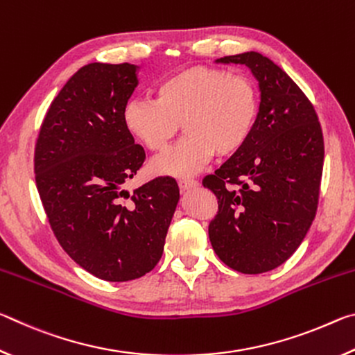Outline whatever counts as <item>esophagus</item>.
I'll use <instances>...</instances> for the list:
<instances>
[{"instance_id":"1","label":"esophagus","mask_w":355,"mask_h":355,"mask_svg":"<svg viewBox=\"0 0 355 355\" xmlns=\"http://www.w3.org/2000/svg\"><path fill=\"white\" fill-rule=\"evenodd\" d=\"M199 184L196 182V180H191V178H183V180H180L178 182V186H180V189L182 191H188V189H192V188H196V186Z\"/></svg>"}]
</instances>
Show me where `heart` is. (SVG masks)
Wrapping results in <instances>:
<instances>
[{
  "instance_id": "b5f03b06",
  "label": "heart",
  "mask_w": 355,
  "mask_h": 355,
  "mask_svg": "<svg viewBox=\"0 0 355 355\" xmlns=\"http://www.w3.org/2000/svg\"><path fill=\"white\" fill-rule=\"evenodd\" d=\"M258 110L260 92L250 76L191 65L156 84L155 100H130L123 125L150 152H161L182 122L186 136L155 158L152 169L186 177L203 169L216 153H238L255 128Z\"/></svg>"
}]
</instances>
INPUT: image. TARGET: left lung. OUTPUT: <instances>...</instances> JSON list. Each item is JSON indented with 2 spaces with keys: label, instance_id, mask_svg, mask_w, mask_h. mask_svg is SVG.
<instances>
[{
  "label": "left lung",
  "instance_id": "1",
  "mask_svg": "<svg viewBox=\"0 0 355 355\" xmlns=\"http://www.w3.org/2000/svg\"><path fill=\"white\" fill-rule=\"evenodd\" d=\"M218 62L249 67L260 84L261 101L248 144L202 180L218 199L208 235L227 266L261 274L296 252L315 219L322 130L307 95L271 59L250 51Z\"/></svg>",
  "mask_w": 355,
  "mask_h": 355
}]
</instances>
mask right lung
Masks as SVG:
<instances>
[{"instance_id":"obj_1","label":"right lung","mask_w":355,"mask_h":355,"mask_svg":"<svg viewBox=\"0 0 355 355\" xmlns=\"http://www.w3.org/2000/svg\"><path fill=\"white\" fill-rule=\"evenodd\" d=\"M137 86L133 64H87L45 114L34 148L35 184L70 258L95 277L127 282L156 266L180 199L172 177L123 189L146 161L123 125Z\"/></svg>"}]
</instances>
